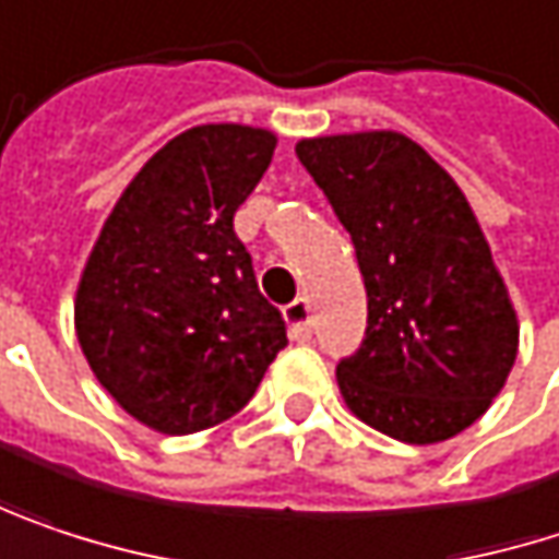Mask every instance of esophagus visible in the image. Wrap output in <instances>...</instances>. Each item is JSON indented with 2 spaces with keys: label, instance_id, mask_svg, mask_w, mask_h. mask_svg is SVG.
Returning <instances> with one entry per match:
<instances>
[{
  "label": "esophagus",
  "instance_id": "esophagus-1",
  "mask_svg": "<svg viewBox=\"0 0 559 559\" xmlns=\"http://www.w3.org/2000/svg\"><path fill=\"white\" fill-rule=\"evenodd\" d=\"M284 320H287V330H290V338L294 342H307L310 332H313V320H310V304L304 297L290 300L284 307Z\"/></svg>",
  "mask_w": 559,
  "mask_h": 559
}]
</instances>
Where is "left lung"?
Here are the masks:
<instances>
[{"mask_svg": "<svg viewBox=\"0 0 559 559\" xmlns=\"http://www.w3.org/2000/svg\"><path fill=\"white\" fill-rule=\"evenodd\" d=\"M297 159L352 233L368 290L361 348L335 368L345 406L406 444L474 426L515 365L519 317L464 191L396 130L310 136Z\"/></svg>", "mask_w": 559, "mask_h": 559, "instance_id": "1", "label": "left lung"}]
</instances>
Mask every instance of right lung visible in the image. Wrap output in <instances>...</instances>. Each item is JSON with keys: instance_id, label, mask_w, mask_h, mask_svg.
Instances as JSON below:
<instances>
[{"instance_id": "obj_1", "label": "right lung", "mask_w": 559, "mask_h": 559, "mask_svg": "<svg viewBox=\"0 0 559 559\" xmlns=\"http://www.w3.org/2000/svg\"><path fill=\"white\" fill-rule=\"evenodd\" d=\"M275 143L246 124L173 136L124 188L82 269V355L124 413L163 435L236 416L287 345L233 229Z\"/></svg>"}]
</instances>
